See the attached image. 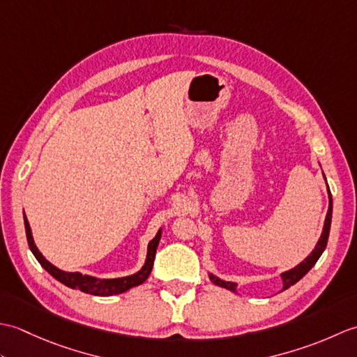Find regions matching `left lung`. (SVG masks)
Wrapping results in <instances>:
<instances>
[{
  "label": "left lung",
  "mask_w": 357,
  "mask_h": 357,
  "mask_svg": "<svg viewBox=\"0 0 357 357\" xmlns=\"http://www.w3.org/2000/svg\"><path fill=\"white\" fill-rule=\"evenodd\" d=\"M325 178V176H324ZM327 181V179H325ZM328 187V184H327ZM328 199H330V204H328V211H327V216H325V222H324V230H322V234L319 241H317V244L314 247V250L312 253L308 255L307 259L302 261L299 265H296L294 268L288 270V271H284L282 275H280V278H282V291L287 290V288H290L291 285H294L298 280H301L302 278H304L307 273L313 268V265L317 262V259H319L321 255L324 253L325 247H327V242H328V234H330V227H331V215H333V199H331V193H330V188H328ZM210 280L213 284L222 287V288H227V290H230L233 293H236V287L238 284L234 282H229V280H224V279H219L216 278L215 275H211L210 273Z\"/></svg>",
  "instance_id": "left-lung-1"
}]
</instances>
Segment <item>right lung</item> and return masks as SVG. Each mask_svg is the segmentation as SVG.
Wrapping results in <instances>:
<instances>
[{
	"label": "right lung",
	"mask_w": 357,
	"mask_h": 357,
	"mask_svg": "<svg viewBox=\"0 0 357 357\" xmlns=\"http://www.w3.org/2000/svg\"><path fill=\"white\" fill-rule=\"evenodd\" d=\"M24 227H26L29 247H30V250H32V253L36 257V261L41 264V267L47 273H50V275L56 280H59L61 284L70 287V288H75V290H79L82 293L93 294V296H113V294H119V293L130 290V288H133V287L141 285L144 280L149 278L151 268H153L156 248L159 244V239H161V230H159L156 233V236L149 242L146 264L142 265V268L138 273H135V275H130V276H126V278H116V279H96L93 276L81 275V273H78V271H75V273L63 271V270L56 268L55 265H52L41 255L40 250L36 248L35 242H33V236H32V230H30V225H29L26 215H24Z\"/></svg>",
	"instance_id": "right-lung-1"
}]
</instances>
